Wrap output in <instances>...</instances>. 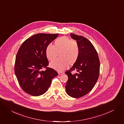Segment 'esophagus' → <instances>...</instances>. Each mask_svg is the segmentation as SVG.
I'll list each match as a JSON object with an SVG mask.
<instances>
[{"label":"esophagus","mask_w":124,"mask_h":124,"mask_svg":"<svg viewBox=\"0 0 124 124\" xmlns=\"http://www.w3.org/2000/svg\"><path fill=\"white\" fill-rule=\"evenodd\" d=\"M58 75H61L63 74L64 73H63V72H58Z\"/></svg>","instance_id":"34e87169"}]
</instances>
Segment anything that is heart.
Instances as JSON below:
<instances>
[{"label": "heart", "mask_w": 124, "mask_h": 124, "mask_svg": "<svg viewBox=\"0 0 124 124\" xmlns=\"http://www.w3.org/2000/svg\"><path fill=\"white\" fill-rule=\"evenodd\" d=\"M80 47L78 42L68 37H62L56 39L54 46L49 44L46 49V55L49 61L54 60L59 53V58L50 63L51 68L61 71L67 66L73 65L80 55Z\"/></svg>", "instance_id": "obj_1"}]
</instances>
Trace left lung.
Instances as JSON below:
<instances>
[{
    "instance_id": "left-lung-1",
    "label": "left lung",
    "mask_w": 124,
    "mask_h": 124,
    "mask_svg": "<svg viewBox=\"0 0 124 124\" xmlns=\"http://www.w3.org/2000/svg\"><path fill=\"white\" fill-rule=\"evenodd\" d=\"M70 35L77 40L80 51L77 61L65 72L68 77L65 88L69 96L79 98L91 92L96 83L99 75L100 62L96 50L87 39L74 33ZM75 70L79 73L72 74L70 72Z\"/></svg>"
}]
</instances>
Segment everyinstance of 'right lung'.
Here are the masks:
<instances>
[{
    "label": "right lung",
    "mask_w": 124,
    "mask_h": 124,
    "mask_svg": "<svg viewBox=\"0 0 124 124\" xmlns=\"http://www.w3.org/2000/svg\"><path fill=\"white\" fill-rule=\"evenodd\" d=\"M58 34L38 33L26 39L20 46L15 63V74L21 88L35 96L46 93L53 78L58 75L48 68L46 47L57 38ZM46 68L43 71L42 69Z\"/></svg>",
    "instance_id": "right-lung-1"
}]
</instances>
